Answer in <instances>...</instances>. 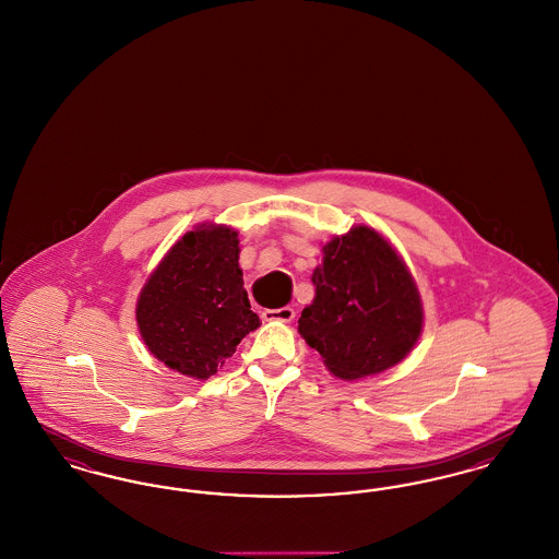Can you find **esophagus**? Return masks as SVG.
Segmentation results:
<instances>
[{
	"instance_id": "1",
	"label": "esophagus",
	"mask_w": 559,
	"mask_h": 559,
	"mask_svg": "<svg viewBox=\"0 0 559 559\" xmlns=\"http://www.w3.org/2000/svg\"><path fill=\"white\" fill-rule=\"evenodd\" d=\"M262 319L272 322V320H278V322H292L295 319V310L293 308H278V310H264L262 312Z\"/></svg>"
}]
</instances>
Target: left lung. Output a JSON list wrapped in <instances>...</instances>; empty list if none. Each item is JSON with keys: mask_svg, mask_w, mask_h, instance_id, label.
Here are the masks:
<instances>
[{"mask_svg": "<svg viewBox=\"0 0 559 559\" xmlns=\"http://www.w3.org/2000/svg\"><path fill=\"white\" fill-rule=\"evenodd\" d=\"M314 301L299 333L342 379H360L400 362L421 335L424 310L413 276L390 242L358 226L324 247L312 274Z\"/></svg>", "mask_w": 559, "mask_h": 559, "instance_id": "obj_1", "label": "left lung"}]
</instances>
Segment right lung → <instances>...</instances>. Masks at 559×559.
<instances>
[{
	"instance_id": "1",
	"label": "right lung",
	"mask_w": 559,
	"mask_h": 559,
	"mask_svg": "<svg viewBox=\"0 0 559 559\" xmlns=\"http://www.w3.org/2000/svg\"><path fill=\"white\" fill-rule=\"evenodd\" d=\"M144 344L169 369L207 379L260 326L242 289L237 233L201 226L178 240L140 293Z\"/></svg>"
}]
</instances>
